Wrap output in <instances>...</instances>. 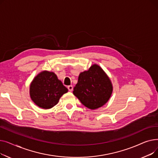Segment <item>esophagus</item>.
I'll return each mask as SVG.
<instances>
[{
  "mask_svg": "<svg viewBox=\"0 0 158 158\" xmlns=\"http://www.w3.org/2000/svg\"><path fill=\"white\" fill-rule=\"evenodd\" d=\"M68 89L70 91V92H72V91L73 90V86L72 85H70V86H68Z\"/></svg>",
  "mask_w": 158,
  "mask_h": 158,
  "instance_id": "obj_1",
  "label": "esophagus"
}]
</instances>
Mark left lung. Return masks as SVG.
Instances as JSON below:
<instances>
[{"instance_id":"8db88e82","label":"left lung","mask_w":158,"mask_h":158,"mask_svg":"<svg viewBox=\"0 0 158 158\" xmlns=\"http://www.w3.org/2000/svg\"><path fill=\"white\" fill-rule=\"evenodd\" d=\"M112 91L109 77L100 66L94 64L79 74L73 94L88 108L95 110L108 101Z\"/></svg>"}]
</instances>
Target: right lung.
I'll return each mask as SVG.
<instances>
[{"instance_id": "right-lung-1", "label": "right lung", "mask_w": 158, "mask_h": 158, "mask_svg": "<svg viewBox=\"0 0 158 158\" xmlns=\"http://www.w3.org/2000/svg\"><path fill=\"white\" fill-rule=\"evenodd\" d=\"M68 92L53 72L44 71L39 73L30 86L31 98L37 106L50 109L56 105L60 97Z\"/></svg>"}]
</instances>
